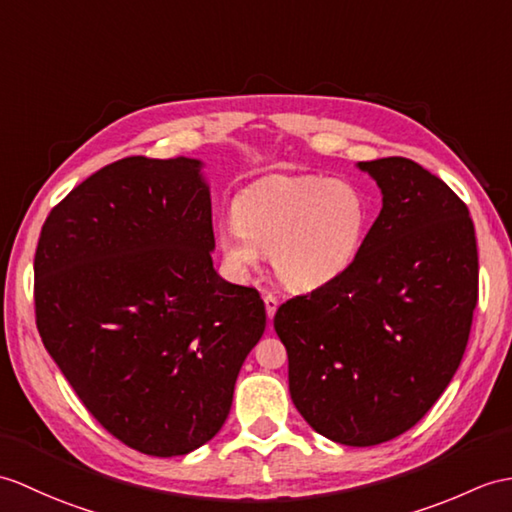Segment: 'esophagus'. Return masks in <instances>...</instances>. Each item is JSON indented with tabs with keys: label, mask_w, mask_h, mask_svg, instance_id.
<instances>
[{
	"label": "esophagus",
	"mask_w": 512,
	"mask_h": 512,
	"mask_svg": "<svg viewBox=\"0 0 512 512\" xmlns=\"http://www.w3.org/2000/svg\"><path fill=\"white\" fill-rule=\"evenodd\" d=\"M264 303H266V314L268 318H275L277 307H279V299L275 294H264Z\"/></svg>",
	"instance_id": "obj_1"
}]
</instances>
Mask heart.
<instances>
[{
    "label": "heart",
    "mask_w": 512,
    "mask_h": 512,
    "mask_svg": "<svg viewBox=\"0 0 512 512\" xmlns=\"http://www.w3.org/2000/svg\"><path fill=\"white\" fill-rule=\"evenodd\" d=\"M368 227L371 205L355 183L275 174L235 198L233 227L218 235V248L237 277H248L270 255L290 290L312 292L355 264Z\"/></svg>",
    "instance_id": "obj_1"
}]
</instances>
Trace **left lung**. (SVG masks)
Masks as SVG:
<instances>
[{
  "instance_id": "obj_1",
  "label": "left lung",
  "mask_w": 512,
  "mask_h": 512,
  "mask_svg": "<svg viewBox=\"0 0 512 512\" xmlns=\"http://www.w3.org/2000/svg\"><path fill=\"white\" fill-rule=\"evenodd\" d=\"M358 168L382 189L358 259L285 301L275 329L301 417L329 441L371 447L417 425L458 371L478 303V246L465 202L419 163Z\"/></svg>"
}]
</instances>
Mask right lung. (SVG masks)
<instances>
[{
    "label": "right lung",
    "mask_w": 512,
    "mask_h": 512,
    "mask_svg": "<svg viewBox=\"0 0 512 512\" xmlns=\"http://www.w3.org/2000/svg\"><path fill=\"white\" fill-rule=\"evenodd\" d=\"M200 170L187 157L106 165L52 209L34 255L47 353L106 432L159 458L220 432L266 329L259 292L213 268Z\"/></svg>",
    "instance_id": "1"
}]
</instances>
